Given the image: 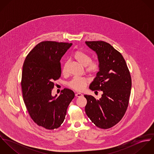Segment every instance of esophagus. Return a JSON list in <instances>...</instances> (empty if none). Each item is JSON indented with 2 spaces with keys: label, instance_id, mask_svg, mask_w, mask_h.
Here are the masks:
<instances>
[{
  "label": "esophagus",
  "instance_id": "obj_1",
  "mask_svg": "<svg viewBox=\"0 0 154 154\" xmlns=\"http://www.w3.org/2000/svg\"><path fill=\"white\" fill-rule=\"evenodd\" d=\"M75 96L77 97H80L82 96V94L81 93H76Z\"/></svg>",
  "mask_w": 154,
  "mask_h": 154
}]
</instances>
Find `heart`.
I'll return each mask as SVG.
<instances>
[{"label":"heart","mask_w":154,"mask_h":154,"mask_svg":"<svg viewBox=\"0 0 154 154\" xmlns=\"http://www.w3.org/2000/svg\"><path fill=\"white\" fill-rule=\"evenodd\" d=\"M74 57L76 61L82 66H87V71L90 73H94L98 70L99 65L97 62L91 61V57L86 53L82 51H76L74 54ZM67 63L63 65L62 72L63 73L67 72ZM89 83V79L86 78L74 77L69 83L68 85L70 88L77 91H82L87 87Z\"/></svg>","instance_id":"heart-1"}]
</instances>
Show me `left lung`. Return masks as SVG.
Listing matches in <instances>:
<instances>
[{
  "label": "left lung",
  "instance_id": "left-lung-1",
  "mask_svg": "<svg viewBox=\"0 0 154 154\" xmlns=\"http://www.w3.org/2000/svg\"><path fill=\"white\" fill-rule=\"evenodd\" d=\"M94 51L99 62V72L89 85L92 91H103L96 100L85 95L87 100L85 112L96 126L109 129L118 123L128 109L132 79L122 54L110 44L103 42H85Z\"/></svg>",
  "mask_w": 154,
  "mask_h": 154
}]
</instances>
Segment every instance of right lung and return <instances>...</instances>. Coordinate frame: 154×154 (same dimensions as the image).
Listing matches in <instances>:
<instances>
[{
  "mask_svg": "<svg viewBox=\"0 0 154 154\" xmlns=\"http://www.w3.org/2000/svg\"><path fill=\"white\" fill-rule=\"evenodd\" d=\"M72 43L46 41L36 45L22 66L23 101L33 121L53 130L63 122L67 109L75 97L71 89H63L58 97L51 95L54 81L61 75L60 60Z\"/></svg>",
  "mask_w": 154,
  "mask_h": 154,
  "instance_id": "right-lung-1",
  "label": "right lung"
}]
</instances>
